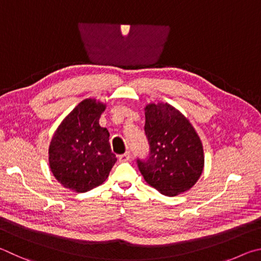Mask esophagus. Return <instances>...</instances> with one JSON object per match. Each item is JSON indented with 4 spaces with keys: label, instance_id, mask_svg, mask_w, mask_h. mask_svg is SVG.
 Instances as JSON below:
<instances>
[{
    "label": "esophagus",
    "instance_id": "1",
    "mask_svg": "<svg viewBox=\"0 0 261 261\" xmlns=\"http://www.w3.org/2000/svg\"><path fill=\"white\" fill-rule=\"evenodd\" d=\"M129 158H130V152L126 151L125 153H122V154H120V156H119V161H120V162H128V161H129Z\"/></svg>",
    "mask_w": 261,
    "mask_h": 261
}]
</instances>
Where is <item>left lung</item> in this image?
<instances>
[{
	"instance_id": "8db88e82",
	"label": "left lung",
	"mask_w": 261,
	"mask_h": 261,
	"mask_svg": "<svg viewBox=\"0 0 261 261\" xmlns=\"http://www.w3.org/2000/svg\"><path fill=\"white\" fill-rule=\"evenodd\" d=\"M149 154L136 159L148 184L166 196L189 190L203 172L204 152L188 119L167 103L145 107Z\"/></svg>"
}]
</instances>
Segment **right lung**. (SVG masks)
<instances>
[{
    "label": "right lung",
    "instance_id": "right-lung-1",
    "mask_svg": "<svg viewBox=\"0 0 261 261\" xmlns=\"http://www.w3.org/2000/svg\"><path fill=\"white\" fill-rule=\"evenodd\" d=\"M103 103L85 99L57 128L49 147L54 176L65 188L86 193L102 185L117 162L109 132L99 126Z\"/></svg>",
    "mask_w": 261,
    "mask_h": 261
}]
</instances>
